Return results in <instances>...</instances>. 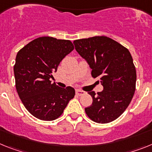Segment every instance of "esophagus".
<instances>
[{"label":"esophagus","instance_id":"obj_1","mask_svg":"<svg viewBox=\"0 0 152 152\" xmlns=\"http://www.w3.org/2000/svg\"><path fill=\"white\" fill-rule=\"evenodd\" d=\"M76 95H78V96H83V95L86 94V92H84V91L83 90H80V89H76Z\"/></svg>","mask_w":152,"mask_h":152}]
</instances>
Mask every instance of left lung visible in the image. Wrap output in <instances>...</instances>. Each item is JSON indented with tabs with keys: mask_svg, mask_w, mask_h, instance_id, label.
<instances>
[{
	"mask_svg": "<svg viewBox=\"0 0 152 152\" xmlns=\"http://www.w3.org/2000/svg\"><path fill=\"white\" fill-rule=\"evenodd\" d=\"M75 49L87 60L92 76L103 86L102 92H88L92 103L85 109L91 120L105 124L118 118L127 109L136 86V69L126 47L105 36L73 41Z\"/></svg>",
	"mask_w": 152,
	"mask_h": 152,
	"instance_id": "8db88e82",
	"label": "left lung"
}]
</instances>
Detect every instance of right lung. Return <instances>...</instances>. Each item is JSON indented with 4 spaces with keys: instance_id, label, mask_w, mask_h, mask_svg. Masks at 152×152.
Returning <instances> with one entry per match:
<instances>
[{
    "instance_id": "add662e5",
    "label": "right lung",
    "mask_w": 152,
    "mask_h": 152,
    "mask_svg": "<svg viewBox=\"0 0 152 152\" xmlns=\"http://www.w3.org/2000/svg\"><path fill=\"white\" fill-rule=\"evenodd\" d=\"M73 50L70 40L41 37L18 51L14 66L16 89L24 107L37 118L56 119L74 97L73 88H60L50 80Z\"/></svg>"
}]
</instances>
